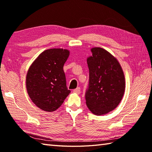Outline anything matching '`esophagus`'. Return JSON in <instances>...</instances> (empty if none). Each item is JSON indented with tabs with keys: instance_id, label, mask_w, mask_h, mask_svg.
Masks as SVG:
<instances>
[{
	"instance_id": "obj_1",
	"label": "esophagus",
	"mask_w": 152,
	"mask_h": 152,
	"mask_svg": "<svg viewBox=\"0 0 152 152\" xmlns=\"http://www.w3.org/2000/svg\"><path fill=\"white\" fill-rule=\"evenodd\" d=\"M73 91H74V92H75V93L79 94L80 93V87H78V88L74 89Z\"/></svg>"
}]
</instances>
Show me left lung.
Segmentation results:
<instances>
[{
    "mask_svg": "<svg viewBox=\"0 0 152 152\" xmlns=\"http://www.w3.org/2000/svg\"><path fill=\"white\" fill-rule=\"evenodd\" d=\"M87 58L89 83L85 94L89 110L96 115L107 114L121 101L125 82L120 64L114 56L101 48L91 49Z\"/></svg>",
    "mask_w": 152,
    "mask_h": 152,
    "instance_id": "8db88e82",
    "label": "left lung"
}]
</instances>
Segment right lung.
<instances>
[{"instance_id": "obj_1", "label": "right lung", "mask_w": 152, "mask_h": 152, "mask_svg": "<svg viewBox=\"0 0 152 152\" xmlns=\"http://www.w3.org/2000/svg\"><path fill=\"white\" fill-rule=\"evenodd\" d=\"M69 55L68 50L49 49L29 67L26 77L27 93L33 103L43 110H57L70 93L63 70Z\"/></svg>"}]
</instances>
